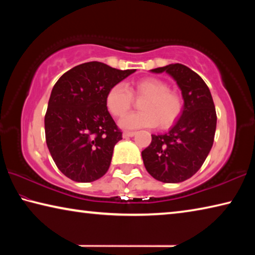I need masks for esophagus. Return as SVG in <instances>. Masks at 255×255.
<instances>
[{"label": "esophagus", "mask_w": 255, "mask_h": 255, "mask_svg": "<svg viewBox=\"0 0 255 255\" xmlns=\"http://www.w3.org/2000/svg\"><path fill=\"white\" fill-rule=\"evenodd\" d=\"M135 131H124V133H123V137L124 138H128V137H132V136H135Z\"/></svg>", "instance_id": "1"}]
</instances>
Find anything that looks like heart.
Instances as JSON below:
<instances>
[{"label":"heart","mask_w":255,"mask_h":255,"mask_svg":"<svg viewBox=\"0 0 255 255\" xmlns=\"http://www.w3.org/2000/svg\"><path fill=\"white\" fill-rule=\"evenodd\" d=\"M142 99L139 112L129 114L120 120L125 129L153 127L166 129L180 118L183 110V101L180 94L170 90L169 84L156 77L138 80L129 90L124 83L112 85L107 92L106 105L115 117H122L130 109L133 98Z\"/></svg>","instance_id":"1"}]
</instances>
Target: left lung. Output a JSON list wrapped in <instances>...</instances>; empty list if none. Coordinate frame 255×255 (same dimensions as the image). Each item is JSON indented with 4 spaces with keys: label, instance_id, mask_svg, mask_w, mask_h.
<instances>
[{
    "label": "left lung",
    "instance_id": "8db88e82",
    "mask_svg": "<svg viewBox=\"0 0 255 255\" xmlns=\"http://www.w3.org/2000/svg\"><path fill=\"white\" fill-rule=\"evenodd\" d=\"M166 72L176 81L184 100L183 110L166 133L152 135L148 147L141 152L148 173L164 183H179L200 169L214 144L217 116L205 81L182 64L150 70Z\"/></svg>",
    "mask_w": 255,
    "mask_h": 255
}]
</instances>
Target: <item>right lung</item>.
<instances>
[{
    "instance_id": "1",
    "label": "right lung",
    "mask_w": 255,
    "mask_h": 255,
    "mask_svg": "<svg viewBox=\"0 0 255 255\" xmlns=\"http://www.w3.org/2000/svg\"><path fill=\"white\" fill-rule=\"evenodd\" d=\"M135 71L89 62L73 67L56 82L45 116L46 143L67 178L92 182L107 173L123 132L108 111L106 96L112 85Z\"/></svg>"
}]
</instances>
